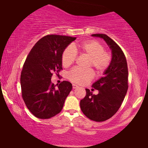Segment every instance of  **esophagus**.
Returning a JSON list of instances; mask_svg holds the SVG:
<instances>
[{"label":"esophagus","instance_id":"1","mask_svg":"<svg viewBox=\"0 0 148 148\" xmlns=\"http://www.w3.org/2000/svg\"><path fill=\"white\" fill-rule=\"evenodd\" d=\"M77 86H76V85H75V84L72 85V88L73 89H76V88H77Z\"/></svg>","mask_w":148,"mask_h":148}]
</instances>
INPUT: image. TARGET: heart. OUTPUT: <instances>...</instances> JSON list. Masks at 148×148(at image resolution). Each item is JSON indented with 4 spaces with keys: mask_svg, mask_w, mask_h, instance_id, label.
Returning a JSON list of instances; mask_svg holds the SVG:
<instances>
[{
    "mask_svg": "<svg viewBox=\"0 0 148 148\" xmlns=\"http://www.w3.org/2000/svg\"><path fill=\"white\" fill-rule=\"evenodd\" d=\"M76 51L82 56L89 57L86 68H92L97 75L101 76L108 68L112 61V56L105 50V47L95 40L84 41L77 46H68L62 52L61 61L62 66L68 67L76 61ZM93 71L88 69H72L68 74V78L72 82L79 85L89 83L93 78Z\"/></svg>",
    "mask_w": 148,
    "mask_h": 148,
    "instance_id": "heart-1",
    "label": "heart"
}]
</instances>
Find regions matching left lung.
Returning <instances> with one entry per match:
<instances>
[{
    "instance_id": "8db88e82",
    "label": "left lung",
    "mask_w": 148,
    "mask_h": 148,
    "mask_svg": "<svg viewBox=\"0 0 148 148\" xmlns=\"http://www.w3.org/2000/svg\"><path fill=\"white\" fill-rule=\"evenodd\" d=\"M92 36L103 38L112 49V58L104 76L92 84L98 95L86 89V95L80 101V108L87 118L97 122L104 121L116 113L128 89V67L123 51L118 45L104 34Z\"/></svg>"
}]
</instances>
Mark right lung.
<instances>
[{"label": "right lung", "mask_w": 148, "mask_h": 148, "mask_svg": "<svg viewBox=\"0 0 148 148\" xmlns=\"http://www.w3.org/2000/svg\"><path fill=\"white\" fill-rule=\"evenodd\" d=\"M76 37L49 34L35 44L27 57L20 82L27 108L39 119H49L61 112L72 86L63 81L56 87L51 79L62 71V52Z\"/></svg>", "instance_id": "1"}]
</instances>
